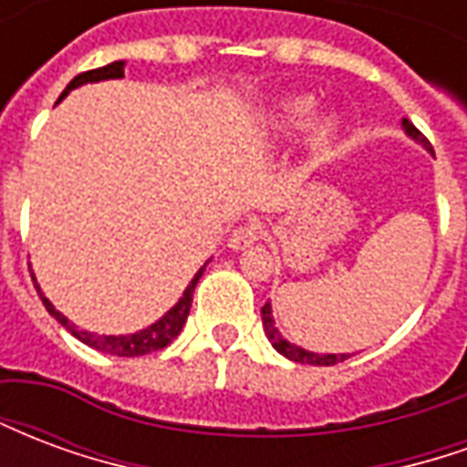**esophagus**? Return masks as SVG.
Returning a JSON list of instances; mask_svg holds the SVG:
<instances>
[{"instance_id": "1", "label": "esophagus", "mask_w": 467, "mask_h": 467, "mask_svg": "<svg viewBox=\"0 0 467 467\" xmlns=\"http://www.w3.org/2000/svg\"><path fill=\"white\" fill-rule=\"evenodd\" d=\"M260 237H263V224L253 220V223H244L240 224L237 230H233V234H230V247H233V250H247V247H253Z\"/></svg>"}]
</instances>
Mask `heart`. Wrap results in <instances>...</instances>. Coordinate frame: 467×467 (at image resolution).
<instances>
[{
  "label": "heart",
  "instance_id": "1",
  "mask_svg": "<svg viewBox=\"0 0 467 467\" xmlns=\"http://www.w3.org/2000/svg\"><path fill=\"white\" fill-rule=\"evenodd\" d=\"M315 112L313 97H285L283 102H277L270 112V130L277 137H293L295 132H300L305 124L310 122V117ZM340 132V122L337 117L327 115L320 117L317 122L310 127V144L315 150H327L335 142V137Z\"/></svg>",
  "mask_w": 467,
  "mask_h": 467
}]
</instances>
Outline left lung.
Masks as SVG:
<instances>
[{"instance_id":"8db88e82","label":"left lung","mask_w":467,"mask_h":467,"mask_svg":"<svg viewBox=\"0 0 467 467\" xmlns=\"http://www.w3.org/2000/svg\"><path fill=\"white\" fill-rule=\"evenodd\" d=\"M402 130H405V134H408L410 140H415V142L422 144L425 150H431L432 152L431 142L422 137L420 130H418L410 119H402ZM263 327H265V335H267V340L273 343L275 350L295 362H305V365H337V362H343L350 358V355H345V352H340V355H335V352H310V350H305V348H300V345H293L290 340H285L283 333L275 327L273 307H270V303L263 305Z\"/></svg>"}]
</instances>
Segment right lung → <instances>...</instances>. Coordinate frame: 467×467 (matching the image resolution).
I'll use <instances>...</instances> for the list:
<instances>
[{"label":"right lung","instance_id":"obj_1","mask_svg":"<svg viewBox=\"0 0 467 467\" xmlns=\"http://www.w3.org/2000/svg\"><path fill=\"white\" fill-rule=\"evenodd\" d=\"M119 77H124V62H112V65L107 67H99V69H89V72H82V75H77L69 85H67V89L59 95V99L57 102H62L72 89H77V87L87 85V82H102V79H119ZM204 267H207V263L194 273V277L190 280V285H187V290L182 293V297L174 303V307H170L167 313L157 320V323H152L150 327H144V330H140V333H132V335H97V333H87V330H82V327H77L75 323H69L65 315L59 313V310H55V305L49 303L45 297V293L39 290V285H36L35 280V287L36 293H39V297H42V303H45L47 313L55 317L57 323L62 325V327H67L69 333L75 335L79 343L89 345V348H95V350L99 352H107V355H117V358H140V355H147V352H154V350H162V348H167V345L172 343L174 337L180 335V330H182V325L187 323V315H190V307H192V293L194 287H197V283H200V277H202Z\"/></svg>","mask_w":467,"mask_h":467}]
</instances>
